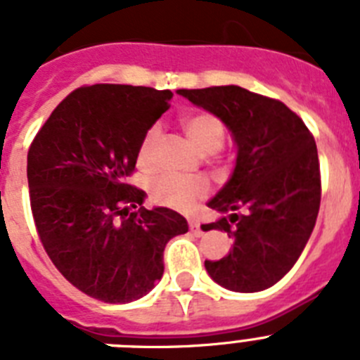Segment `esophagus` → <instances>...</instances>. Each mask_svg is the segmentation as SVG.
I'll list each match as a JSON object with an SVG mask.
<instances>
[{
    "instance_id": "1",
    "label": "esophagus",
    "mask_w": 360,
    "mask_h": 360,
    "mask_svg": "<svg viewBox=\"0 0 360 360\" xmlns=\"http://www.w3.org/2000/svg\"><path fill=\"white\" fill-rule=\"evenodd\" d=\"M189 229H191V232L195 234V236H202L203 234L202 227H200V221H195V219H193V221H189Z\"/></svg>"
}]
</instances>
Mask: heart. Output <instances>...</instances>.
Returning a JSON list of instances; mask_svg holds the SVG:
<instances>
[{
	"label": "heart",
	"instance_id": "b5f03b06",
	"mask_svg": "<svg viewBox=\"0 0 360 360\" xmlns=\"http://www.w3.org/2000/svg\"><path fill=\"white\" fill-rule=\"evenodd\" d=\"M182 128L189 141L195 144L200 153L212 155L219 151L225 142V128L211 113H195V115L184 117ZM160 136V129L157 126L148 129L139 148V164L142 167L151 164L155 146ZM209 193V186L202 178L180 176V174H164L155 180L151 187L153 200L165 207L187 211L195 207L196 203Z\"/></svg>",
	"mask_w": 360,
	"mask_h": 360
}]
</instances>
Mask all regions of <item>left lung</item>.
Instances as JSON below:
<instances>
[{
	"label": "left lung",
	"mask_w": 360,
	"mask_h": 360,
	"mask_svg": "<svg viewBox=\"0 0 360 360\" xmlns=\"http://www.w3.org/2000/svg\"><path fill=\"white\" fill-rule=\"evenodd\" d=\"M218 117L232 133L236 165L207 203L221 214L203 231H225L232 249L205 270L232 292L270 288L294 266L316 225L321 203L317 146L281 101L240 86L178 90Z\"/></svg>",
	"instance_id": "8db88e82"
}]
</instances>
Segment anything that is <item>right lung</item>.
I'll return each mask as SVG.
<instances>
[{"instance_id": "add662e5", "label": "right lung", "mask_w": 360, "mask_h": 360, "mask_svg": "<svg viewBox=\"0 0 360 360\" xmlns=\"http://www.w3.org/2000/svg\"><path fill=\"white\" fill-rule=\"evenodd\" d=\"M173 97L146 86L73 90L30 144V207L56 269L104 303L144 297L164 274V249L187 221L167 207H141L146 193L126 184L139 148Z\"/></svg>"}]
</instances>
